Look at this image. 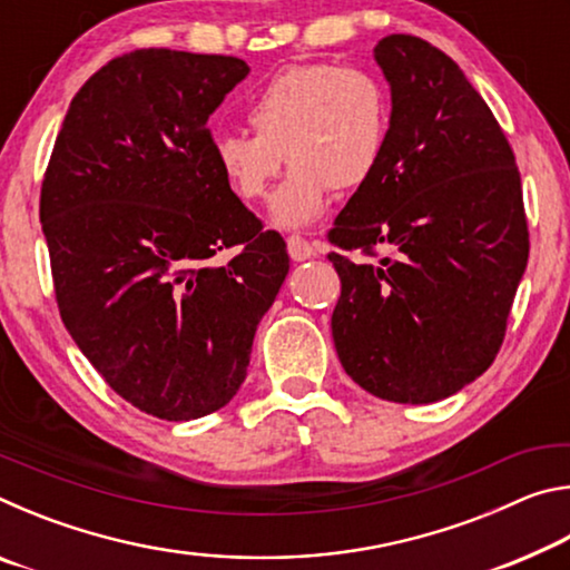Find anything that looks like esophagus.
<instances>
[{"mask_svg": "<svg viewBox=\"0 0 570 570\" xmlns=\"http://www.w3.org/2000/svg\"><path fill=\"white\" fill-rule=\"evenodd\" d=\"M286 248H288V256H292L294 262H306V258L316 256V246L312 244V240H306L298 234H292L286 238Z\"/></svg>", "mask_w": 570, "mask_h": 570, "instance_id": "1", "label": "esophagus"}]
</instances>
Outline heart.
<instances>
[{
    "label": "heart",
    "mask_w": 570,
    "mask_h": 570,
    "mask_svg": "<svg viewBox=\"0 0 570 570\" xmlns=\"http://www.w3.org/2000/svg\"><path fill=\"white\" fill-rule=\"evenodd\" d=\"M246 118L254 132L220 130L214 158L238 198L262 200L286 163L274 218L304 226L320 218L332 188H362L384 158L392 125L390 90L364 67L294 65L268 80Z\"/></svg>",
    "instance_id": "1"
}]
</instances>
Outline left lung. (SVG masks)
Listing matches in <instances>:
<instances>
[{"instance_id": "1", "label": "left lung", "mask_w": 570, "mask_h": 570, "mask_svg": "<svg viewBox=\"0 0 570 570\" xmlns=\"http://www.w3.org/2000/svg\"><path fill=\"white\" fill-rule=\"evenodd\" d=\"M374 60L392 88L390 140L326 234L342 282L332 336L362 390L430 404L503 346L530 248L523 188L503 128L445 52L390 35Z\"/></svg>"}]
</instances>
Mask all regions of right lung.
<instances>
[{"label":"right lung","instance_id":"obj_1","mask_svg":"<svg viewBox=\"0 0 570 570\" xmlns=\"http://www.w3.org/2000/svg\"><path fill=\"white\" fill-rule=\"evenodd\" d=\"M246 75L230 55L115 57L72 98L45 170L40 220L67 332L112 392L158 420L234 400L288 274L284 238L214 158L208 118Z\"/></svg>","mask_w":570,"mask_h":570}]
</instances>
